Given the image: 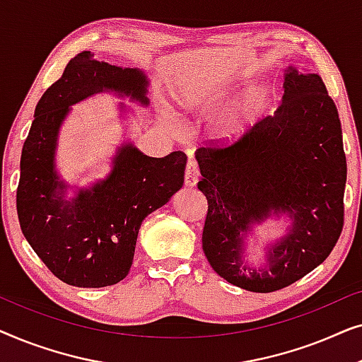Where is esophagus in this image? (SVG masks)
Listing matches in <instances>:
<instances>
[{
  "instance_id": "esophagus-1",
  "label": "esophagus",
  "mask_w": 362,
  "mask_h": 362,
  "mask_svg": "<svg viewBox=\"0 0 362 362\" xmlns=\"http://www.w3.org/2000/svg\"><path fill=\"white\" fill-rule=\"evenodd\" d=\"M199 181V168L194 161H187L185 171V185L187 187H194Z\"/></svg>"
}]
</instances>
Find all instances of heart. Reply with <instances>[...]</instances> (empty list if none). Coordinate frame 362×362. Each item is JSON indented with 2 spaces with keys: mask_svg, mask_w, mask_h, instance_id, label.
Returning a JSON list of instances; mask_svg holds the SVG:
<instances>
[{
  "mask_svg": "<svg viewBox=\"0 0 362 362\" xmlns=\"http://www.w3.org/2000/svg\"><path fill=\"white\" fill-rule=\"evenodd\" d=\"M182 105L187 108H197L206 102V95L202 92H186L182 95ZM257 113V100L254 97L247 98L240 107H237L222 120L219 125V133L224 138H237L254 123Z\"/></svg>",
  "mask_w": 362,
  "mask_h": 362,
  "instance_id": "1",
  "label": "heart"
}]
</instances>
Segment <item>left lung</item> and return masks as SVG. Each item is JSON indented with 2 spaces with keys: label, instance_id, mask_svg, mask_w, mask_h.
Here are the masks:
<instances>
[{
  "label": "left lung",
  "instance_id": "left-lung-1",
  "mask_svg": "<svg viewBox=\"0 0 362 362\" xmlns=\"http://www.w3.org/2000/svg\"><path fill=\"white\" fill-rule=\"evenodd\" d=\"M197 189L207 199L202 250L229 284L255 293L285 288L331 254L344 224L346 155L333 98L318 74L288 66L284 97L229 146H201ZM270 215H288L267 265L243 264L245 239Z\"/></svg>",
  "mask_w": 362,
  "mask_h": 362
}]
</instances>
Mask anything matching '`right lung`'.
Segmentation results:
<instances>
[{
    "label": "right lung",
    "instance_id": "add662e5",
    "mask_svg": "<svg viewBox=\"0 0 362 362\" xmlns=\"http://www.w3.org/2000/svg\"><path fill=\"white\" fill-rule=\"evenodd\" d=\"M105 90L141 105L150 102L148 77L140 69L95 61L90 51L77 54L37 102L21 153L16 209L23 234L59 280L81 288L125 279L143 219L185 182V153L151 158L125 143L105 180L67 199V185L56 171L59 130L71 105Z\"/></svg>",
    "mask_w": 362,
    "mask_h": 362
}]
</instances>
